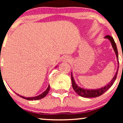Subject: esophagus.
<instances>
[{"label": "esophagus", "instance_id": "34e87169", "mask_svg": "<svg viewBox=\"0 0 123 123\" xmlns=\"http://www.w3.org/2000/svg\"><path fill=\"white\" fill-rule=\"evenodd\" d=\"M70 58L69 57H68V56H63V58H62V61L63 62H70Z\"/></svg>", "mask_w": 123, "mask_h": 123}]
</instances>
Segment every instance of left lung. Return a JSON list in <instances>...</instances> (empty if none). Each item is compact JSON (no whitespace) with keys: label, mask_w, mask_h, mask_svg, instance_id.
I'll use <instances>...</instances> for the list:
<instances>
[{"label":"left lung","mask_w":123,"mask_h":123,"mask_svg":"<svg viewBox=\"0 0 123 123\" xmlns=\"http://www.w3.org/2000/svg\"><path fill=\"white\" fill-rule=\"evenodd\" d=\"M105 38H106L107 39L110 40L112 46L114 49V51H115L116 56H117V64H118V67H117V69L115 75L113 77V78L112 79L111 81L109 82V83L107 84L106 86H104V87H102L101 88L96 89V90H87V89H84L82 88H80L78 85L75 83V80H74L73 75H72V73H71V79H72V87H73V90L75 91V92L78 94V95H80V96L83 97H88V98H91V97H98L102 95L109 88H110V87L113 85V83L116 80L117 78V73H118V70H119V59H118V52H117V45L114 41V38H112L110 35H107L105 37Z\"/></svg>","instance_id":"obj_1"}]
</instances>
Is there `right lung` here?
<instances>
[{"label": "right lung", "mask_w": 123, "mask_h": 123, "mask_svg": "<svg viewBox=\"0 0 123 123\" xmlns=\"http://www.w3.org/2000/svg\"><path fill=\"white\" fill-rule=\"evenodd\" d=\"M50 90V85H49L48 86V88L46 89V90L45 91V92H43V93H41V95L37 96H36V97H23V96H20L19 95H18V94H16L17 95H18V96H19L20 97H22V98H25L26 99V100H40V99H41L43 98V97H45L46 96L47 94L48 93L49 91Z\"/></svg>", "instance_id": "add662e5"}]
</instances>
